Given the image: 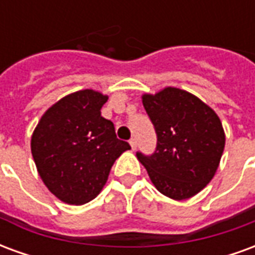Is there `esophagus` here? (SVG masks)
Segmentation results:
<instances>
[{
  "label": "esophagus",
  "mask_w": 255,
  "mask_h": 255,
  "mask_svg": "<svg viewBox=\"0 0 255 255\" xmlns=\"http://www.w3.org/2000/svg\"><path fill=\"white\" fill-rule=\"evenodd\" d=\"M129 144H131V149L132 150L136 149V140H135V138H132L129 140Z\"/></svg>",
  "instance_id": "1"
}]
</instances>
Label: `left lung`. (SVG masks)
Segmentation results:
<instances>
[{"mask_svg": "<svg viewBox=\"0 0 255 255\" xmlns=\"http://www.w3.org/2000/svg\"><path fill=\"white\" fill-rule=\"evenodd\" d=\"M142 104L157 133L153 154L136 153L150 180L175 201L197 195L213 179L224 151L219 116L198 97L176 87L143 94Z\"/></svg>", "mask_w": 255, "mask_h": 255, "instance_id": "1", "label": "left lung"}]
</instances>
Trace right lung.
<instances>
[{
  "instance_id": "1",
  "label": "right lung",
  "mask_w": 255,
  "mask_h": 255,
  "mask_svg": "<svg viewBox=\"0 0 255 255\" xmlns=\"http://www.w3.org/2000/svg\"><path fill=\"white\" fill-rule=\"evenodd\" d=\"M108 101L95 90H79L47 109L31 136V153L42 182L69 205L94 199L115 161L131 146L117 139L115 126L101 116Z\"/></svg>"
}]
</instances>
